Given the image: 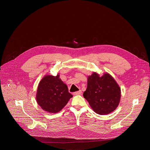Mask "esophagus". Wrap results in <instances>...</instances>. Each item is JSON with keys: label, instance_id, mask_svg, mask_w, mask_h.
Masks as SVG:
<instances>
[{"label": "esophagus", "instance_id": "1", "mask_svg": "<svg viewBox=\"0 0 150 150\" xmlns=\"http://www.w3.org/2000/svg\"><path fill=\"white\" fill-rule=\"evenodd\" d=\"M81 93H82L81 90H79V91H78L74 92V93H73V94H74V96H76V95H80V94H81Z\"/></svg>", "mask_w": 150, "mask_h": 150}]
</instances>
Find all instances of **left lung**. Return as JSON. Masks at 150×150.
<instances>
[{
	"label": "left lung",
	"instance_id": "1",
	"mask_svg": "<svg viewBox=\"0 0 150 150\" xmlns=\"http://www.w3.org/2000/svg\"><path fill=\"white\" fill-rule=\"evenodd\" d=\"M83 96L96 113L103 115L117 108L121 93L118 84L110 74L100 76L94 72L88 78L87 88Z\"/></svg>",
	"mask_w": 150,
	"mask_h": 150
}]
</instances>
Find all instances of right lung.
<instances>
[{
    "label": "right lung",
    "instance_id": "right-lung-1",
    "mask_svg": "<svg viewBox=\"0 0 150 150\" xmlns=\"http://www.w3.org/2000/svg\"><path fill=\"white\" fill-rule=\"evenodd\" d=\"M72 95L69 93L67 85L57 76L46 75L40 82L36 100L44 110L57 113L65 107Z\"/></svg>",
    "mask_w": 150,
    "mask_h": 150
}]
</instances>
